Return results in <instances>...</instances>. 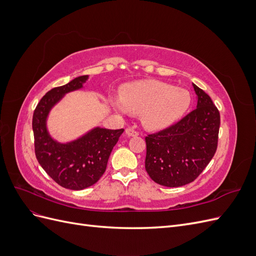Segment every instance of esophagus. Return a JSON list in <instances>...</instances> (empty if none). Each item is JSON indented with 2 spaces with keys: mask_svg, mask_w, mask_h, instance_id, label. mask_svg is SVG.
<instances>
[{
  "mask_svg": "<svg viewBox=\"0 0 256 256\" xmlns=\"http://www.w3.org/2000/svg\"><path fill=\"white\" fill-rule=\"evenodd\" d=\"M125 132H126V136H138V131L134 130V129H132V128H127V129L125 130Z\"/></svg>",
  "mask_w": 256,
  "mask_h": 256,
  "instance_id": "1",
  "label": "esophagus"
}]
</instances>
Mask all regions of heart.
Returning a JSON list of instances; mask_svg holds the SVG:
<instances>
[{
    "instance_id": "1",
    "label": "heart",
    "mask_w": 256,
    "mask_h": 256,
    "mask_svg": "<svg viewBox=\"0 0 256 256\" xmlns=\"http://www.w3.org/2000/svg\"><path fill=\"white\" fill-rule=\"evenodd\" d=\"M190 104L189 90L154 80L128 83L122 86L120 96L111 98L112 106L120 113L140 114L148 130L172 126L188 111Z\"/></svg>"
}]
</instances>
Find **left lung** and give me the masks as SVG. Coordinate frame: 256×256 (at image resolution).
<instances>
[{
    "mask_svg": "<svg viewBox=\"0 0 256 256\" xmlns=\"http://www.w3.org/2000/svg\"><path fill=\"white\" fill-rule=\"evenodd\" d=\"M196 109L168 129L145 138V168L152 180L174 188L192 182L212 159L220 114L212 98L192 83Z\"/></svg>",
    "mask_w": 256,
    "mask_h": 256,
    "instance_id": "8db88e82",
    "label": "left lung"
}]
</instances>
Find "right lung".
I'll list each match as a JSON object with an SVG mask.
<instances>
[{"label": "right lung", "instance_id": "obj_1", "mask_svg": "<svg viewBox=\"0 0 256 256\" xmlns=\"http://www.w3.org/2000/svg\"><path fill=\"white\" fill-rule=\"evenodd\" d=\"M90 76H76L52 88L37 104L33 114L36 158L52 180L62 187L83 190L96 184L106 168L108 160L124 129L96 126L74 140L58 142L48 129L50 112L68 92L84 88Z\"/></svg>", "mask_w": 256, "mask_h": 256}]
</instances>
